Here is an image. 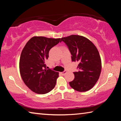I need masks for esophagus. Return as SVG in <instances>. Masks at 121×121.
<instances>
[{"label": "esophagus", "mask_w": 121, "mask_h": 121, "mask_svg": "<svg viewBox=\"0 0 121 121\" xmlns=\"http://www.w3.org/2000/svg\"><path fill=\"white\" fill-rule=\"evenodd\" d=\"M67 71L66 70H65V71H63V72H61V74H62V75H64L65 74V73H67Z\"/></svg>", "instance_id": "1"}]
</instances>
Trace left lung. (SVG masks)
Wrapping results in <instances>:
<instances>
[{"instance_id": "1", "label": "left lung", "mask_w": 121, "mask_h": 121, "mask_svg": "<svg viewBox=\"0 0 121 121\" xmlns=\"http://www.w3.org/2000/svg\"><path fill=\"white\" fill-rule=\"evenodd\" d=\"M67 45L71 54V60L77 61L78 71L74 72L75 78L69 82L70 86L78 92L91 89L99 79L101 60L97 48L85 37L70 35L61 38Z\"/></svg>"}]
</instances>
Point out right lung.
Here are the masks:
<instances>
[{
  "instance_id": "right-lung-1",
  "label": "right lung",
  "mask_w": 121,
  "mask_h": 121,
  "mask_svg": "<svg viewBox=\"0 0 121 121\" xmlns=\"http://www.w3.org/2000/svg\"><path fill=\"white\" fill-rule=\"evenodd\" d=\"M61 42L60 38L34 36L26 43L20 56V75L25 84L38 94H45L54 89L59 73L46 69L49 51Z\"/></svg>"
}]
</instances>
